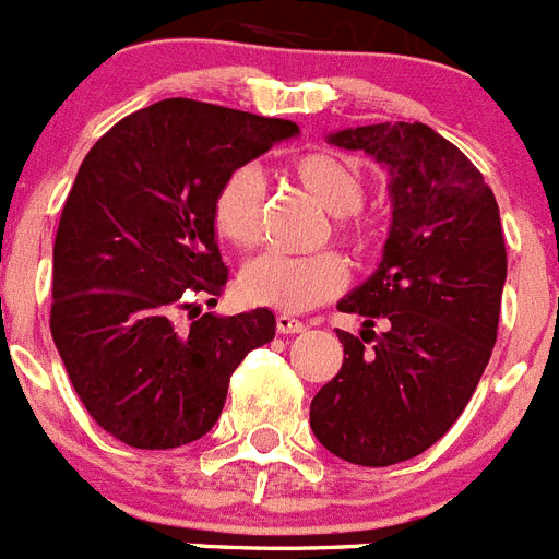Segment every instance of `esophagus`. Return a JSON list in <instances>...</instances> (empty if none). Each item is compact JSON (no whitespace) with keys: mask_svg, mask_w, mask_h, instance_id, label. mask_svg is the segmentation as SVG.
Wrapping results in <instances>:
<instances>
[{"mask_svg":"<svg viewBox=\"0 0 559 559\" xmlns=\"http://www.w3.org/2000/svg\"><path fill=\"white\" fill-rule=\"evenodd\" d=\"M302 330H305V324L299 322V319H294V316H288V313L276 316V333L290 335V333H302Z\"/></svg>","mask_w":559,"mask_h":559,"instance_id":"1","label":"esophagus"}]
</instances>
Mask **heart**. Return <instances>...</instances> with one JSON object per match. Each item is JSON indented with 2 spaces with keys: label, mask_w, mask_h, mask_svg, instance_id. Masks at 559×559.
Here are the masks:
<instances>
[{
  "label": "heart",
  "mask_w": 559,
  "mask_h": 559,
  "mask_svg": "<svg viewBox=\"0 0 559 559\" xmlns=\"http://www.w3.org/2000/svg\"><path fill=\"white\" fill-rule=\"evenodd\" d=\"M290 179L333 212V231L347 246L367 243V224L358 215L367 199V176L349 156L330 147L294 153L285 165ZM215 235L231 249H254L263 235V181L254 167H235L215 187L210 201ZM347 263L333 251L310 257L260 254L237 276L240 299L257 308L305 313L338 296L347 285Z\"/></svg>",
  "instance_id": "1"
}]
</instances>
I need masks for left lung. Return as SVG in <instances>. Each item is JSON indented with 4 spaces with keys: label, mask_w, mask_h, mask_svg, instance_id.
<instances>
[{
    "label": "left lung",
    "mask_w": 559,
    "mask_h": 559,
    "mask_svg": "<svg viewBox=\"0 0 559 559\" xmlns=\"http://www.w3.org/2000/svg\"><path fill=\"white\" fill-rule=\"evenodd\" d=\"M330 142L386 167L394 210L383 263L338 302L367 330H338L344 364L310 403V428L344 462L389 467L445 437L487 369L507 280L501 215L476 165L423 122Z\"/></svg>",
    "instance_id": "1"
}]
</instances>
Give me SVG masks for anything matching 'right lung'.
Instances as JSON below:
<instances>
[{"instance_id":"obj_1","label":"right lung","mask_w":559,"mask_h":559,"mask_svg":"<svg viewBox=\"0 0 559 559\" xmlns=\"http://www.w3.org/2000/svg\"><path fill=\"white\" fill-rule=\"evenodd\" d=\"M296 133L290 120L170 97L122 117L86 153L52 246L49 330L114 439L142 451L201 439L237 364L274 338L271 310L199 316L192 299L221 296L229 280L210 218L215 187ZM181 309L197 313L185 331Z\"/></svg>"}]
</instances>
